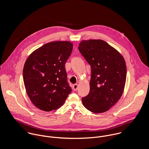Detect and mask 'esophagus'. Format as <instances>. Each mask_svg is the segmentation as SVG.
<instances>
[{
  "label": "esophagus",
  "instance_id": "obj_1",
  "mask_svg": "<svg viewBox=\"0 0 149 149\" xmlns=\"http://www.w3.org/2000/svg\"><path fill=\"white\" fill-rule=\"evenodd\" d=\"M78 84H74V85H73V86H72V88H73V89L74 90V91H77V89H78Z\"/></svg>",
  "mask_w": 149,
  "mask_h": 149
}]
</instances>
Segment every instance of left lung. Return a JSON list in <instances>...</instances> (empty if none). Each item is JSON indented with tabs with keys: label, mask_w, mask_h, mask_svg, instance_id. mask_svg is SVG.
Segmentation results:
<instances>
[{
	"label": "left lung",
	"mask_w": 149,
	"mask_h": 149,
	"mask_svg": "<svg viewBox=\"0 0 149 149\" xmlns=\"http://www.w3.org/2000/svg\"><path fill=\"white\" fill-rule=\"evenodd\" d=\"M79 50L91 68L89 94L82 102L89 111L106 112L121 97L126 80L127 69L122 55L102 40H83Z\"/></svg>",
	"instance_id": "1"
}]
</instances>
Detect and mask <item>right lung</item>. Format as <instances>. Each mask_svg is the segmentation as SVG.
Instances as JSON below:
<instances>
[{"instance_id":"1","label":"right lung","mask_w":149,"mask_h":149,"mask_svg":"<svg viewBox=\"0 0 149 149\" xmlns=\"http://www.w3.org/2000/svg\"><path fill=\"white\" fill-rule=\"evenodd\" d=\"M69 41L47 43L27 58L23 69L26 93L38 108L50 111L64 104L72 92L65 65L71 54Z\"/></svg>"}]
</instances>
